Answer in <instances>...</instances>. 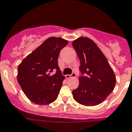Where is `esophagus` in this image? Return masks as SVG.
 <instances>
[{
  "label": "esophagus",
  "mask_w": 132,
  "mask_h": 132,
  "mask_svg": "<svg viewBox=\"0 0 132 132\" xmlns=\"http://www.w3.org/2000/svg\"><path fill=\"white\" fill-rule=\"evenodd\" d=\"M75 76H76V73H75V72H73V73H72L71 75H66V78H67V79H68V78H70L71 77H75Z\"/></svg>",
  "instance_id": "esophagus-1"
}]
</instances>
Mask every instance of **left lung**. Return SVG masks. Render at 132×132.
<instances>
[{
	"mask_svg": "<svg viewBox=\"0 0 132 132\" xmlns=\"http://www.w3.org/2000/svg\"><path fill=\"white\" fill-rule=\"evenodd\" d=\"M80 60L77 89L72 92L74 99L85 106L101 103L113 92L116 84L115 73L108 60L97 45L85 37H78L72 43Z\"/></svg>",
	"mask_w": 132,
	"mask_h": 132,
	"instance_id": "obj_1",
	"label": "left lung"
}]
</instances>
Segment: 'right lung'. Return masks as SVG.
I'll return each mask as SVG.
<instances>
[{"mask_svg":"<svg viewBox=\"0 0 132 132\" xmlns=\"http://www.w3.org/2000/svg\"><path fill=\"white\" fill-rule=\"evenodd\" d=\"M68 43L61 37H50L19 65L17 81L26 96L34 103L46 105L57 99L65 78L57 59L60 51ZM54 70L56 73L52 75Z\"/></svg>","mask_w":132,"mask_h":132,"instance_id":"obj_1","label":"right lung"}]
</instances>
